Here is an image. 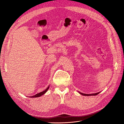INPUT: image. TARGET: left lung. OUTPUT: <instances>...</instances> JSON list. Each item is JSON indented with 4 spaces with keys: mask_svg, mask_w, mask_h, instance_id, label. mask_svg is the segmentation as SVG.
I'll return each instance as SVG.
<instances>
[{
    "mask_svg": "<svg viewBox=\"0 0 124 124\" xmlns=\"http://www.w3.org/2000/svg\"><path fill=\"white\" fill-rule=\"evenodd\" d=\"M100 93H94V94H84V93H80L83 95H85V96H89V95H96Z\"/></svg>",
    "mask_w": 124,
    "mask_h": 124,
    "instance_id": "1",
    "label": "left lung"
}]
</instances>
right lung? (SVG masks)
Here are the masks:
<instances>
[{"label": "right lung", "mask_w": 124, "mask_h": 124, "mask_svg": "<svg viewBox=\"0 0 124 124\" xmlns=\"http://www.w3.org/2000/svg\"><path fill=\"white\" fill-rule=\"evenodd\" d=\"M49 88V86L45 90H44L43 92H41V93H37V94H36V95H34V96H32L31 97H40V96H41V95H43L44 94H45L47 92V91L48 90Z\"/></svg>", "instance_id": "obj_1"}]
</instances>
